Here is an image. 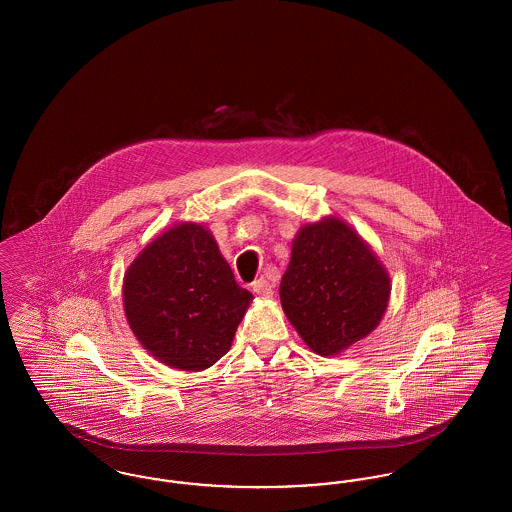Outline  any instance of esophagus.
Here are the masks:
<instances>
[{"label": "esophagus", "mask_w": 512, "mask_h": 512, "mask_svg": "<svg viewBox=\"0 0 512 512\" xmlns=\"http://www.w3.org/2000/svg\"><path fill=\"white\" fill-rule=\"evenodd\" d=\"M253 292L261 297H270L272 295V284L268 282L267 278H257L253 284H251Z\"/></svg>", "instance_id": "34e87169"}]
</instances>
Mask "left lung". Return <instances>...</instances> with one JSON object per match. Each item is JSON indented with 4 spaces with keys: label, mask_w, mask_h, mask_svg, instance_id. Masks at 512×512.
<instances>
[{
    "label": "left lung",
    "mask_w": 512,
    "mask_h": 512,
    "mask_svg": "<svg viewBox=\"0 0 512 512\" xmlns=\"http://www.w3.org/2000/svg\"><path fill=\"white\" fill-rule=\"evenodd\" d=\"M390 276L365 240L336 217L301 226L280 282V301L303 341L322 357L366 338L384 317Z\"/></svg>",
    "instance_id": "1"
}]
</instances>
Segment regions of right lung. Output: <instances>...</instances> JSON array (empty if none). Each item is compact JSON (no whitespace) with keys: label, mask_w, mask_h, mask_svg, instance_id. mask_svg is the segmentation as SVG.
<instances>
[{"label":"right lung","mask_w":512,"mask_h":512,"mask_svg":"<svg viewBox=\"0 0 512 512\" xmlns=\"http://www.w3.org/2000/svg\"><path fill=\"white\" fill-rule=\"evenodd\" d=\"M122 299L144 349L171 368L195 372L228 353L253 295L238 286L213 234L182 222L134 259Z\"/></svg>","instance_id":"add662e5"}]
</instances>
